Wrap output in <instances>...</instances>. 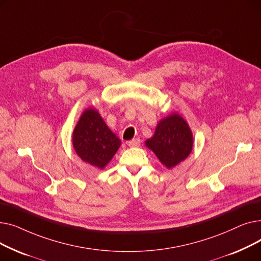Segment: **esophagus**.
I'll return each instance as SVG.
<instances>
[{"mask_svg": "<svg viewBox=\"0 0 261 261\" xmlns=\"http://www.w3.org/2000/svg\"><path fill=\"white\" fill-rule=\"evenodd\" d=\"M140 145H141L140 139H133V140L128 142V146L129 147H139Z\"/></svg>", "mask_w": 261, "mask_h": 261, "instance_id": "1", "label": "esophagus"}]
</instances>
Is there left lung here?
Wrapping results in <instances>:
<instances>
[{
    "instance_id": "8db88e82",
    "label": "left lung",
    "mask_w": 261,
    "mask_h": 261,
    "mask_svg": "<svg viewBox=\"0 0 261 261\" xmlns=\"http://www.w3.org/2000/svg\"><path fill=\"white\" fill-rule=\"evenodd\" d=\"M145 146L167 169L175 167L193 151L194 135L188 122L176 112L162 118Z\"/></svg>"
}]
</instances>
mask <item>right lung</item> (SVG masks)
I'll use <instances>...</instances> for the list:
<instances>
[{
    "mask_svg": "<svg viewBox=\"0 0 261 261\" xmlns=\"http://www.w3.org/2000/svg\"><path fill=\"white\" fill-rule=\"evenodd\" d=\"M72 143L77 155L98 169L108 165L121 145L98 110L92 107L81 113L73 131Z\"/></svg>",
    "mask_w": 261,
    "mask_h": 261,
    "instance_id": "obj_1",
    "label": "right lung"
}]
</instances>
